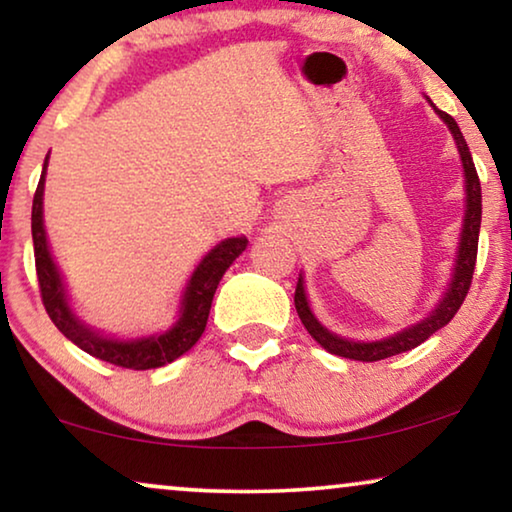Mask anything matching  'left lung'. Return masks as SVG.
<instances>
[{"label":"left lung","instance_id":"1","mask_svg":"<svg viewBox=\"0 0 512 512\" xmlns=\"http://www.w3.org/2000/svg\"><path fill=\"white\" fill-rule=\"evenodd\" d=\"M427 102L438 118L448 125L452 139H455L459 162H462V169H464V218H462V232H459V243L455 250V264H452L450 269V280L448 285H445L443 297L438 299V304L431 308L422 320L394 331L390 336L373 338V341H355V338L334 334V331L327 329L318 318H315L311 301H308V294H306L304 273H299L297 292H294V306H297V313L301 322H304L308 334H311L327 352H331V355L355 359V362H378V359L394 357L406 350H413L420 343L427 341L431 334H436L438 329L448 325V322L455 318L459 306L464 304L466 294H469L473 269H475V255H478V236H480V220H482L480 178H478V171H475L471 150L466 146V139L455 118L441 109H436L429 97Z\"/></svg>","mask_w":512,"mask_h":512}]
</instances>
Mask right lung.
I'll use <instances>...</instances> for the list:
<instances>
[{
    "label": "right lung",
    "mask_w": 512,
    "mask_h": 512,
    "mask_svg": "<svg viewBox=\"0 0 512 512\" xmlns=\"http://www.w3.org/2000/svg\"><path fill=\"white\" fill-rule=\"evenodd\" d=\"M46 171H48V155L43 160V171L39 178L37 194L32 204V241H34V259H37V276L41 287L43 306L55 322V327L76 343L78 348L88 355L102 359L122 369L148 371L160 369L185 355L194 343L204 334L208 313H211L213 294L218 290L222 276L234 259L248 248L246 236H232V239L220 241L218 246L208 250L201 257V262L194 266L192 276L181 292L178 311L171 320L169 327L153 334L141 336H115L99 331L97 327L88 325L81 320L69 301L67 285H64L60 266L55 264V257L50 253L46 225H43V190H46Z\"/></svg>",
    "instance_id": "obj_1"
}]
</instances>
